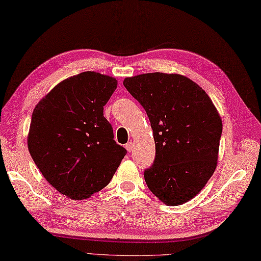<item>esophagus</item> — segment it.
<instances>
[{
  "mask_svg": "<svg viewBox=\"0 0 261 261\" xmlns=\"http://www.w3.org/2000/svg\"><path fill=\"white\" fill-rule=\"evenodd\" d=\"M125 147H126L127 151L132 152V151H133V148H134V144H133L132 142H129V143H127V144L125 145Z\"/></svg>",
  "mask_w": 261,
  "mask_h": 261,
  "instance_id": "34e87169",
  "label": "esophagus"
}]
</instances>
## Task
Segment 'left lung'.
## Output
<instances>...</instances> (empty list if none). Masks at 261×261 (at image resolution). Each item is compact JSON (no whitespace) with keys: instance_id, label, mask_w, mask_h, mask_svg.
<instances>
[{"instance_id":"8db88e82","label":"left lung","mask_w":261,"mask_h":261,"mask_svg":"<svg viewBox=\"0 0 261 261\" xmlns=\"http://www.w3.org/2000/svg\"><path fill=\"white\" fill-rule=\"evenodd\" d=\"M124 86L149 118L154 164L144 171L150 192L170 206L189 201L217 166L222 123L206 92L178 74L127 77Z\"/></svg>"}]
</instances>
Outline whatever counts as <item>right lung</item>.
<instances>
[{"label": "right lung", "mask_w": 261, "mask_h": 261, "mask_svg": "<svg viewBox=\"0 0 261 261\" xmlns=\"http://www.w3.org/2000/svg\"><path fill=\"white\" fill-rule=\"evenodd\" d=\"M117 81L83 72L56 85L32 114L30 154L50 185L71 199H86L113 178L127 150L114 141L104 106Z\"/></svg>", "instance_id": "obj_1"}]
</instances>
